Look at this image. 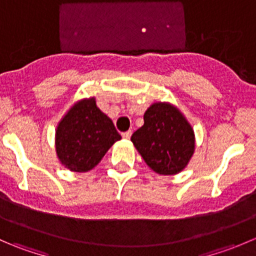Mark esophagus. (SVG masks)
Returning <instances> with one entry per match:
<instances>
[{
  "mask_svg": "<svg viewBox=\"0 0 256 256\" xmlns=\"http://www.w3.org/2000/svg\"><path fill=\"white\" fill-rule=\"evenodd\" d=\"M131 135H132V131H126V132L122 134V138H125V140H128V138H131Z\"/></svg>",
  "mask_w": 256,
  "mask_h": 256,
  "instance_id": "obj_1",
  "label": "esophagus"
}]
</instances>
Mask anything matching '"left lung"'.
Segmentation results:
<instances>
[{
  "label": "left lung",
  "instance_id": "left-lung-1",
  "mask_svg": "<svg viewBox=\"0 0 256 256\" xmlns=\"http://www.w3.org/2000/svg\"><path fill=\"white\" fill-rule=\"evenodd\" d=\"M144 125L131 141L147 166L162 176L182 172L196 150L193 128L174 104L156 102L144 112Z\"/></svg>",
  "mask_w": 256,
  "mask_h": 256
}]
</instances>
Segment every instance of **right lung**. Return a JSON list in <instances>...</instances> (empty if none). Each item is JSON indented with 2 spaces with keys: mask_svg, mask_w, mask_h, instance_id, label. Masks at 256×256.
<instances>
[{
  "mask_svg": "<svg viewBox=\"0 0 256 256\" xmlns=\"http://www.w3.org/2000/svg\"><path fill=\"white\" fill-rule=\"evenodd\" d=\"M121 140L112 118L98 108L94 96L74 102L56 128L59 162L72 172L94 168L110 147Z\"/></svg>",
  "mask_w": 256,
  "mask_h": 256,
  "instance_id": "right-lung-1",
  "label": "right lung"
}]
</instances>
